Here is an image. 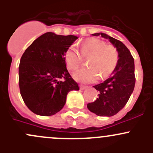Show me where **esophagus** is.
I'll list each match as a JSON object with an SVG mask.
<instances>
[{"label":"esophagus","instance_id":"1","mask_svg":"<svg viewBox=\"0 0 153 153\" xmlns=\"http://www.w3.org/2000/svg\"><path fill=\"white\" fill-rule=\"evenodd\" d=\"M79 86H80V89H86V88H87V86L82 85V84H81V85H80Z\"/></svg>","mask_w":153,"mask_h":153}]
</instances>
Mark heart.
<instances>
[{"instance_id": "heart-1", "label": "heart", "mask_w": 153, "mask_h": 153, "mask_svg": "<svg viewBox=\"0 0 153 153\" xmlns=\"http://www.w3.org/2000/svg\"><path fill=\"white\" fill-rule=\"evenodd\" d=\"M80 51L81 53L75 46H71L66 50L64 59L68 69L75 70L82 64L83 58H88L89 67L81 68L74 73V78L81 82H94L99 75L102 79L107 78L115 71L119 61L116 47L111 44L106 45L105 41L97 38L84 41Z\"/></svg>"}]
</instances>
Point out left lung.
I'll list each match as a JSON object with an SVG mask.
<instances>
[{"mask_svg":"<svg viewBox=\"0 0 153 153\" xmlns=\"http://www.w3.org/2000/svg\"><path fill=\"white\" fill-rule=\"evenodd\" d=\"M92 35H101L102 38L109 39L119 53L118 64L111 76L101 84L93 86L99 92L98 98L87 104L89 110L98 116L110 117L124 107L133 92L135 84L134 58L121 41L104 33Z\"/></svg>","mask_w":153,"mask_h":153,"instance_id":"obj_1","label":"left lung"}]
</instances>
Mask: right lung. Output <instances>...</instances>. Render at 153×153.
I'll return each mask as SVG.
<instances>
[{"label": "right lung", "instance_id": "1", "mask_svg": "<svg viewBox=\"0 0 153 153\" xmlns=\"http://www.w3.org/2000/svg\"><path fill=\"white\" fill-rule=\"evenodd\" d=\"M78 39L75 35L47 32L33 41L19 64V88L27 107L37 115L50 116L61 110L68 92L78 90L66 66V50Z\"/></svg>", "mask_w": 153, "mask_h": 153}]
</instances>
